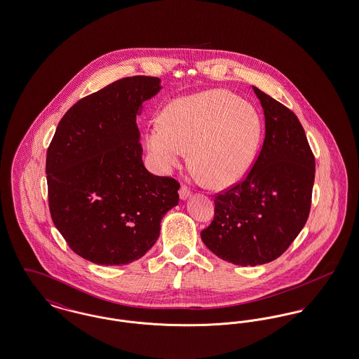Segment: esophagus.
Returning a JSON list of instances; mask_svg holds the SVG:
<instances>
[{
    "mask_svg": "<svg viewBox=\"0 0 359 359\" xmlns=\"http://www.w3.org/2000/svg\"><path fill=\"white\" fill-rule=\"evenodd\" d=\"M189 195H191V191H189V188L187 186H182L180 189H179V196H180V199L182 201H186L189 198Z\"/></svg>",
    "mask_w": 359,
    "mask_h": 359,
    "instance_id": "34e87169",
    "label": "esophagus"
}]
</instances>
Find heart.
Returning <instances> with one entry per match:
<instances>
[{"mask_svg": "<svg viewBox=\"0 0 359 359\" xmlns=\"http://www.w3.org/2000/svg\"><path fill=\"white\" fill-rule=\"evenodd\" d=\"M261 137V118L252 103L230 91L210 90L172 101L145 144L154 167L172 171L187 156L212 188L231 187L250 171Z\"/></svg>", "mask_w": 359, "mask_h": 359, "instance_id": "heart-1", "label": "heart"}]
</instances>
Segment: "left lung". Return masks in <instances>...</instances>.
<instances>
[{"instance_id":"left-lung-1","label":"left lung","mask_w":359,"mask_h":359,"mask_svg":"<svg viewBox=\"0 0 359 359\" xmlns=\"http://www.w3.org/2000/svg\"><path fill=\"white\" fill-rule=\"evenodd\" d=\"M265 116V138L248 176L215 195V215L201 233L227 262L256 266L281 256L307 222L315 157L299 118L253 86Z\"/></svg>"}]
</instances>
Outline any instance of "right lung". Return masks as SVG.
Returning <instances> with one entry per match:
<instances>
[{
  "label": "right lung",
  "instance_id": "add662e5",
  "mask_svg": "<svg viewBox=\"0 0 359 359\" xmlns=\"http://www.w3.org/2000/svg\"><path fill=\"white\" fill-rule=\"evenodd\" d=\"M154 76H129L75 103L47 151L52 221L69 248L97 265L144 256L179 203L180 184L144 167L137 116L160 90Z\"/></svg>",
  "mask_w": 359,
  "mask_h": 359
}]
</instances>
